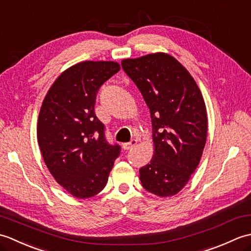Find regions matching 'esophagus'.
Returning a JSON list of instances; mask_svg holds the SVG:
<instances>
[{"label":"esophagus","mask_w":251,"mask_h":251,"mask_svg":"<svg viewBox=\"0 0 251 251\" xmlns=\"http://www.w3.org/2000/svg\"><path fill=\"white\" fill-rule=\"evenodd\" d=\"M136 145H137V140L132 139L130 142L123 143V149H124V150H130V149L134 148Z\"/></svg>","instance_id":"1"}]
</instances>
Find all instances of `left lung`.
Here are the masks:
<instances>
[{
    "instance_id": "1",
    "label": "left lung",
    "mask_w": 251,
    "mask_h": 251,
    "mask_svg": "<svg viewBox=\"0 0 251 251\" xmlns=\"http://www.w3.org/2000/svg\"><path fill=\"white\" fill-rule=\"evenodd\" d=\"M139 88L152 122L153 157L140 168L142 186L159 197L177 194L189 182L204 151L207 111L190 72L165 52L123 59Z\"/></svg>"
}]
</instances>
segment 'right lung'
<instances>
[{
	"label": "right lung",
	"instance_id": "add662e5",
	"mask_svg": "<svg viewBox=\"0 0 251 251\" xmlns=\"http://www.w3.org/2000/svg\"><path fill=\"white\" fill-rule=\"evenodd\" d=\"M115 61H83L63 71L51 85L37 120V142L52 177L76 199L104 189L120 146L104 138L95 114L96 95L120 71Z\"/></svg>",
	"mask_w": 251,
	"mask_h": 251
}]
</instances>
